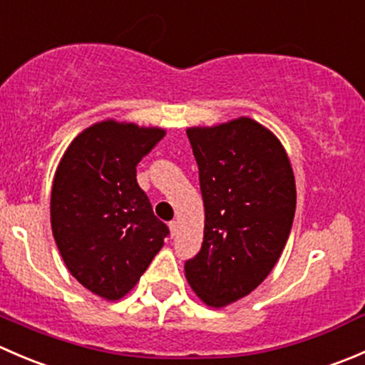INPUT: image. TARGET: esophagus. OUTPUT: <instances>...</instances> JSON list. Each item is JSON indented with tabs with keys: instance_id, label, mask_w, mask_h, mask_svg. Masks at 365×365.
Wrapping results in <instances>:
<instances>
[{
	"instance_id": "obj_1",
	"label": "esophagus",
	"mask_w": 365,
	"mask_h": 365,
	"mask_svg": "<svg viewBox=\"0 0 365 365\" xmlns=\"http://www.w3.org/2000/svg\"><path fill=\"white\" fill-rule=\"evenodd\" d=\"M178 220H171L169 222V231H171V237H176L178 235Z\"/></svg>"
}]
</instances>
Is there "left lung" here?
<instances>
[{
  "label": "left lung",
  "mask_w": 365,
  "mask_h": 365,
  "mask_svg": "<svg viewBox=\"0 0 365 365\" xmlns=\"http://www.w3.org/2000/svg\"><path fill=\"white\" fill-rule=\"evenodd\" d=\"M200 169L205 235L185 277L212 307L237 302L277 263L297 206L295 176L279 139L251 118L189 128Z\"/></svg>",
  "instance_id": "8db88e82"
}]
</instances>
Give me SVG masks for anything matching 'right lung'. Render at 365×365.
Here are the masks:
<instances>
[{"label":"right lung","mask_w":365,"mask_h":365,"mask_svg":"<svg viewBox=\"0 0 365 365\" xmlns=\"http://www.w3.org/2000/svg\"><path fill=\"white\" fill-rule=\"evenodd\" d=\"M164 134L102 121L73 139L54 175L51 226L61 257L84 288L108 300L134 288L169 235L135 180Z\"/></svg>","instance_id":"obj_1"}]
</instances>
